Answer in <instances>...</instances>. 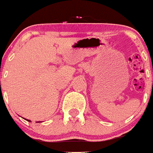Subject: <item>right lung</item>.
Listing matches in <instances>:
<instances>
[{
	"label": "right lung",
	"instance_id": "add662e5",
	"mask_svg": "<svg viewBox=\"0 0 153 153\" xmlns=\"http://www.w3.org/2000/svg\"><path fill=\"white\" fill-rule=\"evenodd\" d=\"M26 120H27V119H26ZM27 121H29V122H30V121H29V120H27Z\"/></svg>",
	"mask_w": 153,
	"mask_h": 153
}]
</instances>
